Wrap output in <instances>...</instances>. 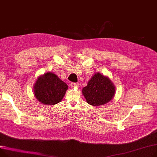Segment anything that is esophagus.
Returning a JSON list of instances; mask_svg holds the SVG:
<instances>
[{
    "instance_id": "esophagus-1",
    "label": "esophagus",
    "mask_w": 157,
    "mask_h": 157,
    "mask_svg": "<svg viewBox=\"0 0 157 157\" xmlns=\"http://www.w3.org/2000/svg\"><path fill=\"white\" fill-rule=\"evenodd\" d=\"M78 83H75V82H72L70 84V86L71 87H76V86H78Z\"/></svg>"
}]
</instances>
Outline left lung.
Instances as JSON below:
<instances>
[{"label":"left lung","mask_w":157,"mask_h":157,"mask_svg":"<svg viewBox=\"0 0 157 157\" xmlns=\"http://www.w3.org/2000/svg\"><path fill=\"white\" fill-rule=\"evenodd\" d=\"M115 88L109 78L96 73L82 89V94L87 102L93 106H99L112 100Z\"/></svg>","instance_id":"8db88e82"}]
</instances>
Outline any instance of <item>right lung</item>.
<instances>
[{"label":"right lung","instance_id":"right-lung-1","mask_svg":"<svg viewBox=\"0 0 157 157\" xmlns=\"http://www.w3.org/2000/svg\"><path fill=\"white\" fill-rule=\"evenodd\" d=\"M33 89L35 98L41 103L53 105L62 100L68 86L54 73L48 72L38 78Z\"/></svg>","mask_w":157,"mask_h":157}]
</instances>
